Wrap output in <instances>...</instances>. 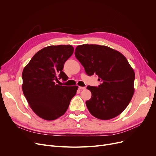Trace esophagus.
I'll return each instance as SVG.
<instances>
[{"label": "esophagus", "mask_w": 156, "mask_h": 156, "mask_svg": "<svg viewBox=\"0 0 156 156\" xmlns=\"http://www.w3.org/2000/svg\"><path fill=\"white\" fill-rule=\"evenodd\" d=\"M79 89L80 90H85V89H86V87H79Z\"/></svg>", "instance_id": "34e87169"}]
</instances>
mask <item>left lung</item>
Returning a JSON list of instances; mask_svg holds the SVG:
<instances>
[{
    "instance_id": "left-lung-1",
    "label": "left lung",
    "mask_w": 156,
    "mask_h": 156,
    "mask_svg": "<svg viewBox=\"0 0 156 156\" xmlns=\"http://www.w3.org/2000/svg\"><path fill=\"white\" fill-rule=\"evenodd\" d=\"M75 55L87 75L96 74L101 82L98 87H87L92 93L86 101L89 112L102 120L119 115L135 92V72L126 57L113 48L95 44L77 46Z\"/></svg>"
}]
</instances>
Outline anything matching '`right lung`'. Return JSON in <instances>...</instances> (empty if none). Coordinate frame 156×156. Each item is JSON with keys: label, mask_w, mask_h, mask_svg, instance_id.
<instances>
[{"label": "right lung", "mask_w": 156, "mask_h": 156, "mask_svg": "<svg viewBox=\"0 0 156 156\" xmlns=\"http://www.w3.org/2000/svg\"><path fill=\"white\" fill-rule=\"evenodd\" d=\"M71 45H51L37 52L22 73V89L30 107L38 116L52 121L67 111L78 86H61L55 83L58 77H68L62 71L64 64L73 54Z\"/></svg>", "instance_id": "right-lung-1"}]
</instances>
